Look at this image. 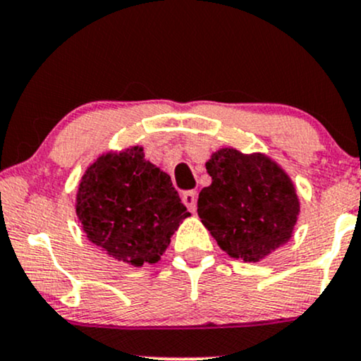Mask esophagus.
Returning <instances> with one entry per match:
<instances>
[{
  "mask_svg": "<svg viewBox=\"0 0 361 361\" xmlns=\"http://www.w3.org/2000/svg\"><path fill=\"white\" fill-rule=\"evenodd\" d=\"M181 200H183V204L186 205V209H188L190 212H195V210H197V192H193V190L185 192L181 195Z\"/></svg>",
  "mask_w": 361,
  "mask_h": 361,
  "instance_id": "1",
  "label": "esophagus"
}]
</instances>
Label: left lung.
Instances as JSON below:
<instances>
[{
    "instance_id": "obj_1",
    "label": "left lung",
    "mask_w": 361,
    "mask_h": 361,
    "mask_svg": "<svg viewBox=\"0 0 361 361\" xmlns=\"http://www.w3.org/2000/svg\"><path fill=\"white\" fill-rule=\"evenodd\" d=\"M205 166L212 185L198 195V215L227 255L255 263L288 241L300 207L283 169L227 147Z\"/></svg>"
}]
</instances>
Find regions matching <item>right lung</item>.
Here are the masks:
<instances>
[{
    "mask_svg": "<svg viewBox=\"0 0 361 361\" xmlns=\"http://www.w3.org/2000/svg\"><path fill=\"white\" fill-rule=\"evenodd\" d=\"M76 214L91 243L134 267L159 261L190 215L171 178L146 161L139 146L103 154L86 169Z\"/></svg>",
    "mask_w": 361,
    "mask_h": 361,
    "instance_id": "right-lung-1",
    "label": "right lung"
}]
</instances>
